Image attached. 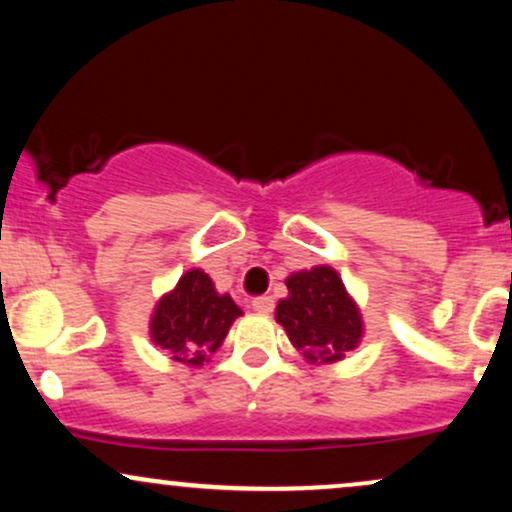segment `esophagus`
<instances>
[{
	"label": "esophagus",
	"instance_id": "obj_1",
	"mask_svg": "<svg viewBox=\"0 0 512 512\" xmlns=\"http://www.w3.org/2000/svg\"><path fill=\"white\" fill-rule=\"evenodd\" d=\"M252 308H255V313L269 315L274 310V298L272 296H257L255 301H252Z\"/></svg>",
	"mask_w": 512,
	"mask_h": 512
}]
</instances>
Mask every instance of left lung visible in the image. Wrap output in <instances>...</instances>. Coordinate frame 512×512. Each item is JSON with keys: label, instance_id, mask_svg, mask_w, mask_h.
I'll list each match as a JSON object with an SVG mask.
<instances>
[{"label": "left lung", "instance_id": "8db88e82", "mask_svg": "<svg viewBox=\"0 0 512 512\" xmlns=\"http://www.w3.org/2000/svg\"><path fill=\"white\" fill-rule=\"evenodd\" d=\"M289 298L276 305V322L313 363L342 361L361 342L363 322L332 267L291 274Z\"/></svg>", "mask_w": 512, "mask_h": 512}]
</instances>
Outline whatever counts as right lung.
<instances>
[{
	"instance_id": "add662e5",
	"label": "right lung",
	"mask_w": 512,
	"mask_h": 512,
	"mask_svg": "<svg viewBox=\"0 0 512 512\" xmlns=\"http://www.w3.org/2000/svg\"><path fill=\"white\" fill-rule=\"evenodd\" d=\"M240 308L228 293L214 289L202 269H190L173 291L161 298L151 317V339L175 361L202 366L219 349Z\"/></svg>"
}]
</instances>
